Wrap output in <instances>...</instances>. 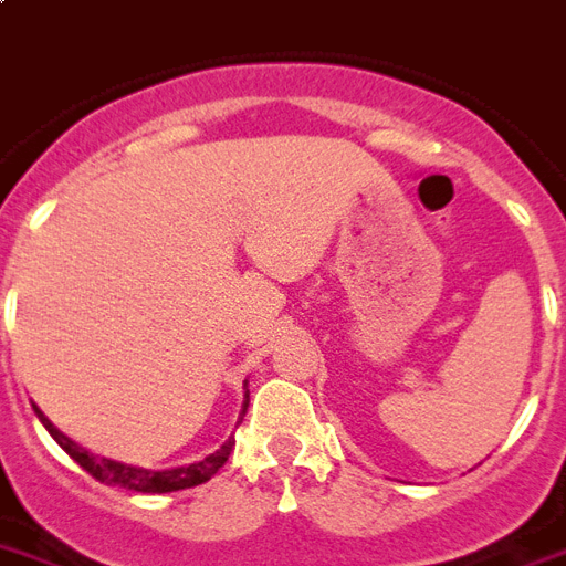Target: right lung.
Here are the masks:
<instances>
[{"mask_svg": "<svg viewBox=\"0 0 566 566\" xmlns=\"http://www.w3.org/2000/svg\"><path fill=\"white\" fill-rule=\"evenodd\" d=\"M244 397H247L244 400V411H247L250 394H244ZM33 411H36L42 426L49 429V434L54 437L56 443L63 446V452L69 454V458L77 460L80 467L92 474V478H97L99 483H108V486H120V489H135V492H151V495H160V492H178V489H189V486H198V483H207L218 469L224 467L227 458H230L232 452V446H235V440L230 437L218 452L207 454V458L198 460V463L175 467V469H160V472H155V469H140V467H129V463H117V460L97 458V454H92L88 449L74 443L71 437H65L63 431L56 429L54 422L49 420V417L42 415L40 408L33 406ZM244 411H241V415H244Z\"/></svg>", "mask_w": 566, "mask_h": 566, "instance_id": "add662e5", "label": "right lung"}]
</instances>
